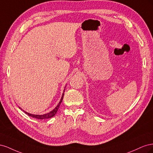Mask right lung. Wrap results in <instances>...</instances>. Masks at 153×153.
<instances>
[{"mask_svg": "<svg viewBox=\"0 0 153 153\" xmlns=\"http://www.w3.org/2000/svg\"><path fill=\"white\" fill-rule=\"evenodd\" d=\"M65 88H66V87H65ZM64 90H65V89H64ZM64 92H63L62 96V98H61V100H60L59 104L57 105V106H56V107H55L53 110L51 111V112H48V113H47V114H43V115L31 114H29V113L27 112H25V111L24 110V112H25L26 114L29 115V116H30V117H34V118H36V119H49V118H51V117H53L54 115H55V114H56V113L57 112L58 109H59V106H60V105H61V102H62V100H63V97H64ZM19 108H20V107H19ZM20 108L22 109L21 108Z\"/></svg>", "mask_w": 153, "mask_h": 153, "instance_id": "obj_1", "label": "right lung"}]
</instances>
